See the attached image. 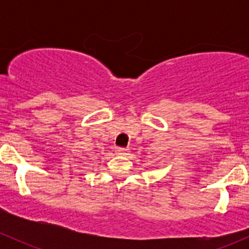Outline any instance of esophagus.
<instances>
[{
	"label": "esophagus",
	"mask_w": 249,
	"mask_h": 249,
	"mask_svg": "<svg viewBox=\"0 0 249 249\" xmlns=\"http://www.w3.org/2000/svg\"><path fill=\"white\" fill-rule=\"evenodd\" d=\"M117 153H118V154H122V155L126 154V153H127V148L118 147V148H117Z\"/></svg>",
	"instance_id": "34e87169"
}]
</instances>
